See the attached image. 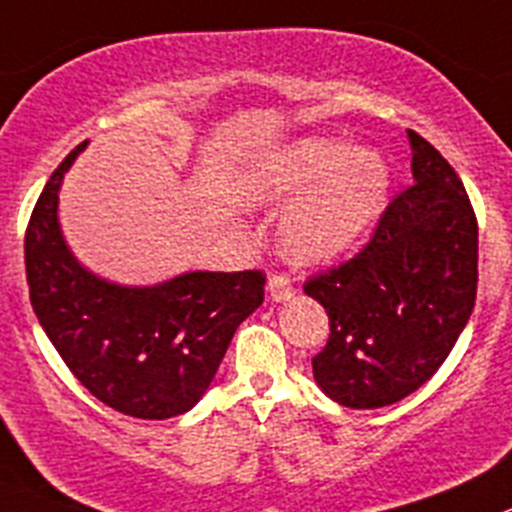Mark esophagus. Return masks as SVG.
Segmentation results:
<instances>
[{"mask_svg":"<svg viewBox=\"0 0 512 512\" xmlns=\"http://www.w3.org/2000/svg\"><path fill=\"white\" fill-rule=\"evenodd\" d=\"M267 295L275 303H283V300H288L293 295V280L288 275H283V272H275V275L267 278Z\"/></svg>","mask_w":512,"mask_h":512,"instance_id":"34e87169","label":"esophagus"}]
</instances>
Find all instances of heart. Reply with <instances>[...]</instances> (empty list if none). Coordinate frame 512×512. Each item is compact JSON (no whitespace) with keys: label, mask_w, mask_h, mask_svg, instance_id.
I'll return each instance as SVG.
<instances>
[{"label":"heart","mask_w":512,"mask_h":512,"mask_svg":"<svg viewBox=\"0 0 512 512\" xmlns=\"http://www.w3.org/2000/svg\"><path fill=\"white\" fill-rule=\"evenodd\" d=\"M386 186L389 166L379 151L310 136L247 166L234 191L252 207L293 204L280 227L285 250L300 262H326L366 232Z\"/></svg>","instance_id":"heart-1"}]
</instances>
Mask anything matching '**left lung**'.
I'll list each match as a JSON object with an SVG mask.
<instances>
[{"mask_svg": "<svg viewBox=\"0 0 512 512\" xmlns=\"http://www.w3.org/2000/svg\"><path fill=\"white\" fill-rule=\"evenodd\" d=\"M407 133L414 184L391 199L351 260L303 285L331 323L313 376L351 409L389 407L432 379L475 308V209L447 159Z\"/></svg>", "mask_w": 512, "mask_h": 512, "instance_id": "left-lung-1", "label": "left lung"}]
</instances>
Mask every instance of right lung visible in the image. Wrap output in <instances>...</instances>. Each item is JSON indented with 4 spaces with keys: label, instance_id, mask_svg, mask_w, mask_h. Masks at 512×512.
<instances>
[{
    "label": "right lung",
    "instance_id": "1",
    "mask_svg": "<svg viewBox=\"0 0 512 512\" xmlns=\"http://www.w3.org/2000/svg\"><path fill=\"white\" fill-rule=\"evenodd\" d=\"M75 146L52 171L25 234L37 321L75 379L136 419L189 412L212 384L234 331L265 298L262 270L186 272L154 288L95 278L62 240L57 191Z\"/></svg>",
    "mask_w": 512,
    "mask_h": 512
}]
</instances>
